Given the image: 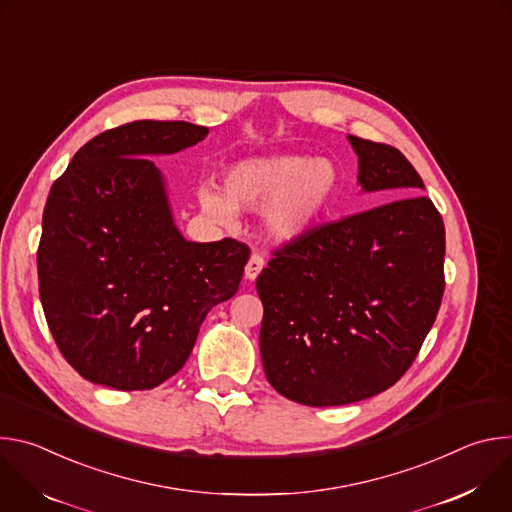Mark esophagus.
Returning a JSON list of instances; mask_svg holds the SVG:
<instances>
[{
    "label": "esophagus",
    "mask_w": 512,
    "mask_h": 512,
    "mask_svg": "<svg viewBox=\"0 0 512 512\" xmlns=\"http://www.w3.org/2000/svg\"><path fill=\"white\" fill-rule=\"evenodd\" d=\"M263 267H265V259H263L259 253H253V255L249 257V261H247V267H245V277H247L249 281L257 279V275L263 271Z\"/></svg>",
    "instance_id": "1"
}]
</instances>
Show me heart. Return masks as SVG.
Returning a JSON list of instances; mask_svg holds the SVG:
<instances>
[{
    "label": "heart",
    "instance_id": "b5f03b06",
    "mask_svg": "<svg viewBox=\"0 0 512 512\" xmlns=\"http://www.w3.org/2000/svg\"><path fill=\"white\" fill-rule=\"evenodd\" d=\"M338 186L340 174L332 160L281 154L237 162L223 178V192L202 184L196 198L204 216L218 225H231L237 208H261L263 233L271 241L291 243L320 223Z\"/></svg>",
    "mask_w": 512,
    "mask_h": 512
}]
</instances>
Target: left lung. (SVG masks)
Returning a JSON list of instances; mask_svg holds the SVG:
<instances>
[{
	"label": "left lung",
	"mask_w": 512,
	"mask_h": 512,
	"mask_svg": "<svg viewBox=\"0 0 512 512\" xmlns=\"http://www.w3.org/2000/svg\"><path fill=\"white\" fill-rule=\"evenodd\" d=\"M358 186L399 198L312 229L257 277L265 377L283 397L348 405L395 385L415 360L444 296L446 231L407 158L348 135ZM409 195V199H401Z\"/></svg>",
	"instance_id": "1"
}]
</instances>
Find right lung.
<instances>
[{"label": "right lung", "instance_id": "obj_1", "mask_svg": "<svg viewBox=\"0 0 512 512\" xmlns=\"http://www.w3.org/2000/svg\"><path fill=\"white\" fill-rule=\"evenodd\" d=\"M206 135L186 121L125 123L85 143L52 184L40 300L62 356L95 385H162L184 367L206 314L237 294L247 245L186 241L150 160Z\"/></svg>", "mask_w": 512, "mask_h": 512}]
</instances>
